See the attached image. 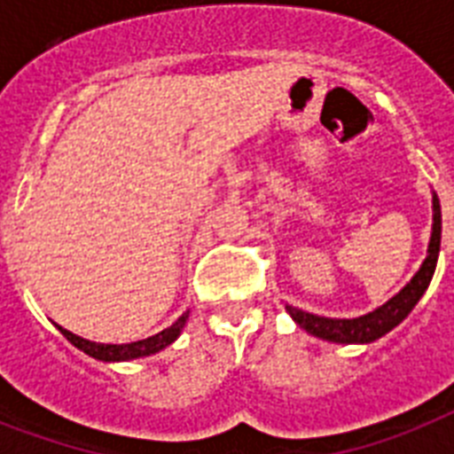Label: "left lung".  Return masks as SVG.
I'll use <instances>...</instances> for the list:
<instances>
[{
  "mask_svg": "<svg viewBox=\"0 0 454 454\" xmlns=\"http://www.w3.org/2000/svg\"><path fill=\"white\" fill-rule=\"evenodd\" d=\"M438 252H441V202L434 195V226H431L429 252H427L422 269L417 270L415 278L395 297L381 303L380 309H374L372 313H365L360 317H325L306 313V310L294 309V306H285V309L292 316V320L313 337L334 341V344H370L374 339L384 337L387 332L394 330L395 325H401L410 316V310L415 309V303L422 299L431 278H434Z\"/></svg>",
  "mask_w": 454,
  "mask_h": 454,
  "instance_id": "left-lung-1",
  "label": "left lung"
}]
</instances>
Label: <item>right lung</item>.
Wrapping results in <instances>:
<instances>
[{
    "instance_id": "add662e5",
    "label": "right lung",
    "mask_w": 454,
    "mask_h": 454,
    "mask_svg": "<svg viewBox=\"0 0 454 454\" xmlns=\"http://www.w3.org/2000/svg\"><path fill=\"white\" fill-rule=\"evenodd\" d=\"M185 320H188V310L184 316L178 317L176 323L169 325L167 330L157 332L153 337L141 339V341H131V344H96V341H89V339H82L73 332L63 330L60 325H56L60 330V334L70 341L73 346H77L80 351H84L87 356L96 360H103V363H120V360H134V358H144V356H153V353L162 351L171 341H176V337L184 330Z\"/></svg>"
}]
</instances>
